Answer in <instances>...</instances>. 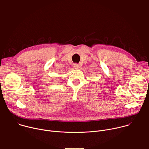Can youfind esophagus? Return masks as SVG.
<instances>
[{"mask_svg":"<svg viewBox=\"0 0 149 149\" xmlns=\"http://www.w3.org/2000/svg\"><path fill=\"white\" fill-rule=\"evenodd\" d=\"M73 67L75 69H78L79 68V65L78 64V63H74V64L73 65Z\"/></svg>","mask_w":149,"mask_h":149,"instance_id":"1","label":"esophagus"}]
</instances>
